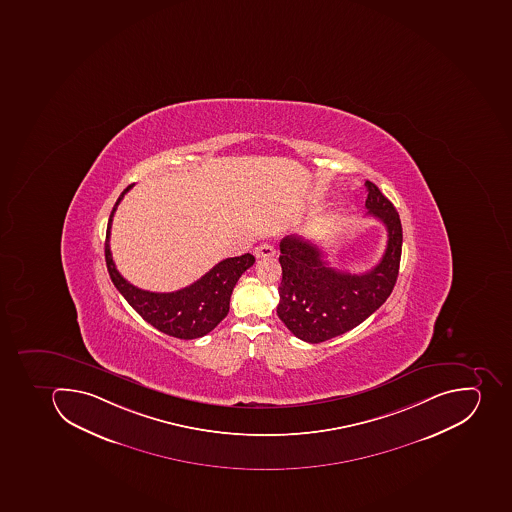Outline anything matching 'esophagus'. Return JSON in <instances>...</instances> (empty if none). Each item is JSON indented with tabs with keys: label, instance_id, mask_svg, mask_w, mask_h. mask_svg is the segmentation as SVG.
Segmentation results:
<instances>
[{
	"label": "esophagus",
	"instance_id": "obj_1",
	"mask_svg": "<svg viewBox=\"0 0 512 512\" xmlns=\"http://www.w3.org/2000/svg\"><path fill=\"white\" fill-rule=\"evenodd\" d=\"M275 254V248L271 243H262L254 248V256L258 259L272 258Z\"/></svg>",
	"mask_w": 512,
	"mask_h": 512
}]
</instances>
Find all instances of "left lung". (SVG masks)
Segmentation results:
<instances>
[{
  "label": "left lung",
  "instance_id": "8db88e82",
  "mask_svg": "<svg viewBox=\"0 0 512 512\" xmlns=\"http://www.w3.org/2000/svg\"><path fill=\"white\" fill-rule=\"evenodd\" d=\"M366 208L387 227V248L364 274L341 272L324 261L312 241L288 235L280 241L277 316L295 337L320 343L358 327L387 301L398 279L403 229L395 206L375 183L366 182Z\"/></svg>",
  "mask_w": 512,
  "mask_h": 512
}]
</instances>
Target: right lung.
Here are the masks:
<instances>
[{
  "mask_svg": "<svg viewBox=\"0 0 512 512\" xmlns=\"http://www.w3.org/2000/svg\"><path fill=\"white\" fill-rule=\"evenodd\" d=\"M130 188L132 185L125 188L117 198L109 216L106 241H104V258H106L109 277L127 303L148 324L153 325L154 329L182 340L204 337L206 333L216 329V325L227 316L233 287L237 285L241 274L253 266L254 256L246 253L235 258L224 259L212 267L211 271L206 272L200 280L171 293H154V291L135 287L119 274L113 261V254L109 250L114 212Z\"/></svg>",
  "mask_w": 512,
  "mask_h": 512,
  "instance_id": "obj_1",
  "label": "right lung"
}]
</instances>
